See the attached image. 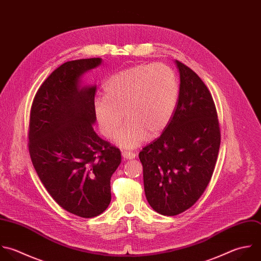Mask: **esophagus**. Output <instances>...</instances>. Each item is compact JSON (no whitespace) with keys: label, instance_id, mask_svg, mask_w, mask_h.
Returning <instances> with one entry per match:
<instances>
[{"label":"esophagus","instance_id":"34e87169","mask_svg":"<svg viewBox=\"0 0 261 261\" xmlns=\"http://www.w3.org/2000/svg\"><path fill=\"white\" fill-rule=\"evenodd\" d=\"M122 156H123L124 160H133V159H135L136 154L134 152H131V151H123Z\"/></svg>","mask_w":261,"mask_h":261}]
</instances>
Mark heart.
I'll list each match as a JSON object with an SVG mask.
<instances>
[{
	"label": "heart",
	"instance_id": "obj_1",
	"mask_svg": "<svg viewBox=\"0 0 261 261\" xmlns=\"http://www.w3.org/2000/svg\"><path fill=\"white\" fill-rule=\"evenodd\" d=\"M105 96L93 101V112L102 135L113 138L124 114L127 121L116 142L124 148L140 145L146 137L159 136L171 122L180 94L176 72L167 64H139L123 69L103 84Z\"/></svg>",
	"mask_w": 261,
	"mask_h": 261
}]
</instances>
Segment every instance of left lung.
Returning a JSON list of instances; mask_svg holds the SVG:
<instances>
[{
  "label": "left lung",
  "mask_w": 261,
  "mask_h": 261,
  "mask_svg": "<svg viewBox=\"0 0 261 261\" xmlns=\"http://www.w3.org/2000/svg\"><path fill=\"white\" fill-rule=\"evenodd\" d=\"M180 94L163 134L139 152L149 205L164 216L190 208L205 191L218 160L221 130L213 96L200 77L176 60Z\"/></svg>",
  "instance_id": "8db88e82"
}]
</instances>
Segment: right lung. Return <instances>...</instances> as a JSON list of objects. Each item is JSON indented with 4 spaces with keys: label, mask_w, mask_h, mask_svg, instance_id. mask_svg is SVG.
Instances as JSON below:
<instances>
[{
    "label": "right lung",
    "mask_w": 261,
    "mask_h": 261,
    "mask_svg": "<svg viewBox=\"0 0 261 261\" xmlns=\"http://www.w3.org/2000/svg\"><path fill=\"white\" fill-rule=\"evenodd\" d=\"M100 58L69 61L38 88L30 110L28 149L32 165L53 199L65 211L89 219L111 202V177L121 151L93 130L95 86H79L80 76Z\"/></svg>",
    "instance_id": "1"
}]
</instances>
